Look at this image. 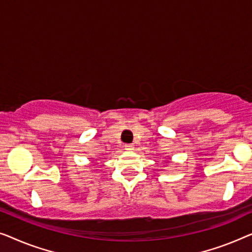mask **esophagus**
I'll return each mask as SVG.
<instances>
[{
	"instance_id": "obj_1",
	"label": "esophagus",
	"mask_w": 252,
	"mask_h": 252,
	"mask_svg": "<svg viewBox=\"0 0 252 252\" xmlns=\"http://www.w3.org/2000/svg\"><path fill=\"white\" fill-rule=\"evenodd\" d=\"M125 148L126 151H132L133 150V145L132 144H126Z\"/></svg>"
}]
</instances>
